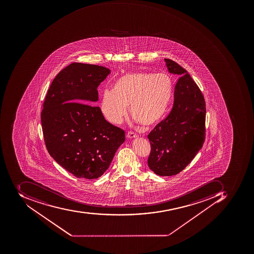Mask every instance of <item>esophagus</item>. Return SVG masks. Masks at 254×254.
I'll return each instance as SVG.
<instances>
[{
	"label": "esophagus",
	"instance_id": "1",
	"mask_svg": "<svg viewBox=\"0 0 254 254\" xmlns=\"http://www.w3.org/2000/svg\"><path fill=\"white\" fill-rule=\"evenodd\" d=\"M137 136H138V135L135 134V133L132 132V131H128V133L126 134V137L128 138H137Z\"/></svg>",
	"mask_w": 254,
	"mask_h": 254
}]
</instances>
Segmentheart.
Wrapping results in <instances>:
<instances>
[{
	"label": "heart",
	"instance_id": "obj_1",
	"mask_svg": "<svg viewBox=\"0 0 254 254\" xmlns=\"http://www.w3.org/2000/svg\"><path fill=\"white\" fill-rule=\"evenodd\" d=\"M173 94V80L166 73H129L118 79L112 90L102 94L101 110L106 120L120 124L127 107L144 127L158 124L166 116Z\"/></svg>",
	"mask_w": 254,
	"mask_h": 254
}]
</instances>
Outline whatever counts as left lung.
Instances as JSON below:
<instances>
[{"instance_id":"1","label":"left lung","mask_w":254,"mask_h":254,"mask_svg":"<svg viewBox=\"0 0 254 254\" xmlns=\"http://www.w3.org/2000/svg\"><path fill=\"white\" fill-rule=\"evenodd\" d=\"M165 62L169 72L180 78L175 87L171 112L148 134V166L156 175L171 176L183 171L203 145L205 104L187 70L174 61Z\"/></svg>"}]
</instances>
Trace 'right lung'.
I'll return each mask as SVG.
<instances>
[{"mask_svg": "<svg viewBox=\"0 0 254 254\" xmlns=\"http://www.w3.org/2000/svg\"><path fill=\"white\" fill-rule=\"evenodd\" d=\"M110 72L103 66L71 63L57 74L45 97L41 119L47 149L77 178L102 176L126 139L125 131L93 106L99 101L97 88Z\"/></svg>", "mask_w": 254, "mask_h": 254, "instance_id": "1", "label": "right lung"}]
</instances>
